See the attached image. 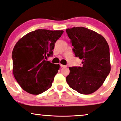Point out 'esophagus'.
<instances>
[{
	"label": "esophagus",
	"mask_w": 121,
	"mask_h": 121,
	"mask_svg": "<svg viewBox=\"0 0 121 121\" xmlns=\"http://www.w3.org/2000/svg\"><path fill=\"white\" fill-rule=\"evenodd\" d=\"M60 67H66L67 66H65V65H60Z\"/></svg>",
	"instance_id": "obj_1"
}]
</instances>
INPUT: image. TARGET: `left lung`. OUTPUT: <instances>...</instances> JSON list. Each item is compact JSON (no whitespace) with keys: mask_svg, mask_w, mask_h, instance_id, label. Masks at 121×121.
<instances>
[{"mask_svg":"<svg viewBox=\"0 0 121 121\" xmlns=\"http://www.w3.org/2000/svg\"><path fill=\"white\" fill-rule=\"evenodd\" d=\"M75 56L82 59V67H69L66 81L69 87L83 95L97 90L110 73L108 43L103 35L84 27L67 29Z\"/></svg>","mask_w":121,"mask_h":121,"instance_id":"8db88e82","label":"left lung"}]
</instances>
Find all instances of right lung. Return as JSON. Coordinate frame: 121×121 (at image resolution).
<instances>
[{"instance_id": "1", "label": "right lung", "mask_w": 121, "mask_h": 121, "mask_svg": "<svg viewBox=\"0 0 121 121\" xmlns=\"http://www.w3.org/2000/svg\"><path fill=\"white\" fill-rule=\"evenodd\" d=\"M63 33L37 29L26 34L16 43L12 55L13 73L25 91L39 95L52 86L60 66L46 59L52 56L55 42Z\"/></svg>"}]
</instances>
